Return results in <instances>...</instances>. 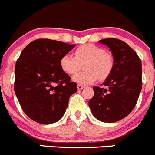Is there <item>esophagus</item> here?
Wrapping results in <instances>:
<instances>
[{
	"label": "esophagus",
	"instance_id": "1",
	"mask_svg": "<svg viewBox=\"0 0 155 155\" xmlns=\"http://www.w3.org/2000/svg\"><path fill=\"white\" fill-rule=\"evenodd\" d=\"M77 88H78V89H79V90H81V89H84V88H85V86H82V85L78 84V86H77Z\"/></svg>",
	"mask_w": 155,
	"mask_h": 155
}]
</instances>
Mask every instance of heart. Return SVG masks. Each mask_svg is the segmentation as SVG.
Instances as JSON below:
<instances>
[{
	"label": "heart",
	"instance_id": "b5f03b06",
	"mask_svg": "<svg viewBox=\"0 0 155 155\" xmlns=\"http://www.w3.org/2000/svg\"><path fill=\"white\" fill-rule=\"evenodd\" d=\"M75 57L69 54L62 56L60 66L66 74L73 75L77 72L81 64H83V72L77 73L73 80L80 85L92 84L99 78L106 79L112 73L114 66L113 57L110 53L96 45L87 43L77 47L74 52Z\"/></svg>",
	"mask_w": 155,
	"mask_h": 155
}]
</instances>
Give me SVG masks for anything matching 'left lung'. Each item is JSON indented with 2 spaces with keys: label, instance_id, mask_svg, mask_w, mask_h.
I'll return each instance as SVG.
<instances>
[{
  "label": "left lung",
  "instance_id": "1",
  "mask_svg": "<svg viewBox=\"0 0 155 155\" xmlns=\"http://www.w3.org/2000/svg\"><path fill=\"white\" fill-rule=\"evenodd\" d=\"M112 51V73L100 86H93L94 96L89 106L96 119L112 123L131 113L142 87L141 61L125 42L116 38L99 40Z\"/></svg>",
  "mask_w": 155,
  "mask_h": 155
}]
</instances>
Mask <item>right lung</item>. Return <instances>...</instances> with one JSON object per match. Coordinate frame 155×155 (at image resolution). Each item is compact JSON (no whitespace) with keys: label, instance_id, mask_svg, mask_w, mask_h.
<instances>
[{"label":"right lung","instance_id":"obj_1","mask_svg":"<svg viewBox=\"0 0 155 155\" xmlns=\"http://www.w3.org/2000/svg\"><path fill=\"white\" fill-rule=\"evenodd\" d=\"M75 44L50 39L29 43L16 62L14 92L26 115L48 125L60 119L77 85L60 66L62 56Z\"/></svg>","mask_w":155,"mask_h":155}]
</instances>
